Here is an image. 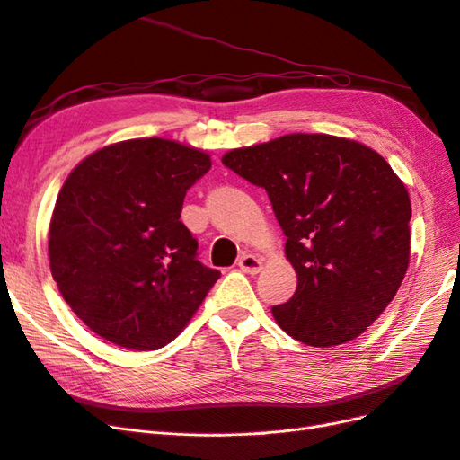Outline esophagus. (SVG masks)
I'll return each instance as SVG.
<instances>
[{
  "instance_id": "esophagus-1",
  "label": "esophagus",
  "mask_w": 460,
  "mask_h": 460,
  "mask_svg": "<svg viewBox=\"0 0 460 460\" xmlns=\"http://www.w3.org/2000/svg\"><path fill=\"white\" fill-rule=\"evenodd\" d=\"M238 267L247 272V274H257L262 269V262L259 257L252 255V253H243L238 261Z\"/></svg>"
}]
</instances>
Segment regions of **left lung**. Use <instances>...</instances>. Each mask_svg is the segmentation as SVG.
<instances>
[{
	"label": "left lung",
	"instance_id": "left-lung-1",
	"mask_svg": "<svg viewBox=\"0 0 460 460\" xmlns=\"http://www.w3.org/2000/svg\"><path fill=\"white\" fill-rule=\"evenodd\" d=\"M222 164L267 190L297 272L278 326L313 347L363 333L397 294L411 255L405 184L370 147L328 134H288L232 149Z\"/></svg>",
	"mask_w": 460,
	"mask_h": 460
}]
</instances>
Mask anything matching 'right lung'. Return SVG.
<instances>
[{"label":"right lung","instance_id":"right-lung-1","mask_svg":"<svg viewBox=\"0 0 460 460\" xmlns=\"http://www.w3.org/2000/svg\"><path fill=\"white\" fill-rule=\"evenodd\" d=\"M207 153L163 137L92 153L68 174L49 225V267L68 307L97 336L155 351L199 309L220 272L198 261L180 220Z\"/></svg>","mask_w":460,"mask_h":460}]
</instances>
